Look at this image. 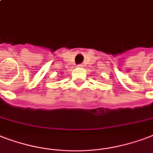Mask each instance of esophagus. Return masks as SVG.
<instances>
[{
	"label": "esophagus",
	"mask_w": 153,
	"mask_h": 153,
	"mask_svg": "<svg viewBox=\"0 0 153 153\" xmlns=\"http://www.w3.org/2000/svg\"><path fill=\"white\" fill-rule=\"evenodd\" d=\"M78 67H82V66H83V64L82 63H80V64H79V65H78Z\"/></svg>",
	"instance_id": "esophagus-1"
}]
</instances>
